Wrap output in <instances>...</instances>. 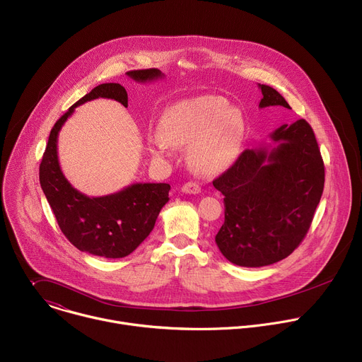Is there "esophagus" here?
<instances>
[{
  "label": "esophagus",
  "instance_id": "34e87169",
  "mask_svg": "<svg viewBox=\"0 0 362 362\" xmlns=\"http://www.w3.org/2000/svg\"><path fill=\"white\" fill-rule=\"evenodd\" d=\"M200 190H202L200 185L196 182H187L182 187V192L187 193V194H196V193H200Z\"/></svg>",
  "mask_w": 362,
  "mask_h": 362
}]
</instances>
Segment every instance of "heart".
Here are the masks:
<instances>
[{
	"mask_svg": "<svg viewBox=\"0 0 362 362\" xmlns=\"http://www.w3.org/2000/svg\"><path fill=\"white\" fill-rule=\"evenodd\" d=\"M243 133L240 113L226 98L206 94L175 103L162 115L159 133L147 136L153 158L166 159L173 146L189 147V162L202 173H219L238 158Z\"/></svg>",
	"mask_w": 362,
	"mask_h": 362,
	"instance_id": "b5f03b06",
	"label": "heart"
}]
</instances>
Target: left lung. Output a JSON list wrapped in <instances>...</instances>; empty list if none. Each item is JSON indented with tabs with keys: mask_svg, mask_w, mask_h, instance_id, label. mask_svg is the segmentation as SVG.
I'll return each instance as SVG.
<instances>
[{
	"mask_svg": "<svg viewBox=\"0 0 362 362\" xmlns=\"http://www.w3.org/2000/svg\"><path fill=\"white\" fill-rule=\"evenodd\" d=\"M259 88V109H291L275 88ZM269 139L271 144L246 148L214 180L225 196V222L215 240L239 267H267L289 256L311 226L324 192V162L308 122L282 124Z\"/></svg>",
	"mask_w": 362,
	"mask_h": 362,
	"instance_id": "8db88e82",
	"label": "left lung"
}]
</instances>
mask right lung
<instances>
[{
	"label": "right lung",
	"mask_w": 362,
	"mask_h": 362,
	"mask_svg": "<svg viewBox=\"0 0 362 362\" xmlns=\"http://www.w3.org/2000/svg\"><path fill=\"white\" fill-rule=\"evenodd\" d=\"M127 76L137 83L163 77L158 69L133 70ZM98 97L113 98L127 107V91L119 83L100 84L74 103L51 129L40 165V185L62 232L78 250L117 259L130 255L153 230L162 208L169 202L170 185L133 183L100 197L86 196L71 186L59 163V133L77 106Z\"/></svg>",
	"instance_id": "1"
}]
</instances>
